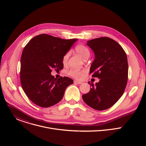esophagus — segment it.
I'll return each mask as SVG.
<instances>
[{"mask_svg":"<svg viewBox=\"0 0 146 146\" xmlns=\"http://www.w3.org/2000/svg\"><path fill=\"white\" fill-rule=\"evenodd\" d=\"M74 83H75V84H82V82H80V81H76V80H74Z\"/></svg>","mask_w":146,"mask_h":146,"instance_id":"obj_1","label":"esophagus"}]
</instances>
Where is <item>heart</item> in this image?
<instances>
[{
  "mask_svg": "<svg viewBox=\"0 0 146 146\" xmlns=\"http://www.w3.org/2000/svg\"><path fill=\"white\" fill-rule=\"evenodd\" d=\"M75 51L84 60H87L90 57L91 54L90 50L83 44H78L75 47ZM69 52H67L64 55L63 58H62V64H63L64 66H66L68 64V60L69 57ZM68 74L69 76L74 78L80 79L81 78L82 76L84 75V72L79 70L78 69H73L69 72Z\"/></svg>",
  "mask_w": 146,
  "mask_h": 146,
  "instance_id": "1",
  "label": "heart"
}]
</instances>
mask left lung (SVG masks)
<instances>
[{
	"label": "left lung",
	"mask_w": 146,
	"mask_h": 146,
	"mask_svg": "<svg viewBox=\"0 0 146 146\" xmlns=\"http://www.w3.org/2000/svg\"><path fill=\"white\" fill-rule=\"evenodd\" d=\"M94 52L95 59L90 73L99 81L92 86L90 92L82 95V99L89 106L104 110L113 106L123 95L128 76L127 54L115 40L102 37L88 40L87 44Z\"/></svg>",
	"instance_id": "1"
}]
</instances>
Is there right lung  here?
<instances>
[{
	"label": "right lung",
	"mask_w": 146,
	"mask_h": 146,
	"mask_svg": "<svg viewBox=\"0 0 146 146\" xmlns=\"http://www.w3.org/2000/svg\"><path fill=\"white\" fill-rule=\"evenodd\" d=\"M78 39H62L41 34L32 38L21 58L20 80L28 98L35 105L48 108L60 102L66 88L73 83L68 77L54 78L52 69L64 68L62 58Z\"/></svg>",
	"instance_id": "add662e5"
}]
</instances>
